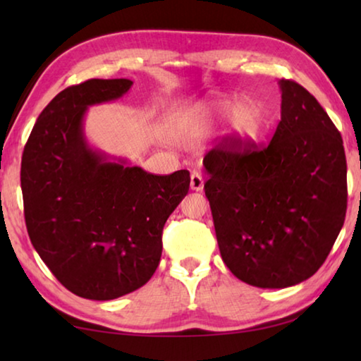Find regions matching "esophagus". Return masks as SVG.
<instances>
[{"label":"esophagus","mask_w":361,"mask_h":361,"mask_svg":"<svg viewBox=\"0 0 361 361\" xmlns=\"http://www.w3.org/2000/svg\"><path fill=\"white\" fill-rule=\"evenodd\" d=\"M191 189L192 191H202L204 189L202 173L197 172V170H194V172L191 173Z\"/></svg>","instance_id":"obj_1"}]
</instances>
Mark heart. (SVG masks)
I'll list each match as a JSON object with an SVG mask.
<instances>
[{"label": "heart", "instance_id": "obj_1", "mask_svg": "<svg viewBox=\"0 0 361 361\" xmlns=\"http://www.w3.org/2000/svg\"><path fill=\"white\" fill-rule=\"evenodd\" d=\"M215 111L221 116L231 114L232 129L242 137H253L261 129L262 116L259 108L250 100H240L235 103L234 100H219L215 105Z\"/></svg>", "mask_w": 361, "mask_h": 361}]
</instances>
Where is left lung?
Returning a JSON list of instances; mask_svg holds the SVG:
<instances>
[{"label": "left lung", "mask_w": 361, "mask_h": 361, "mask_svg": "<svg viewBox=\"0 0 361 361\" xmlns=\"http://www.w3.org/2000/svg\"><path fill=\"white\" fill-rule=\"evenodd\" d=\"M282 119L267 145L224 137L207 152L205 195L234 276L286 288L319 271L347 210L342 137L315 97L280 79Z\"/></svg>", "instance_id": "1"}]
</instances>
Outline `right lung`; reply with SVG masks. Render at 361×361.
I'll use <instances>...</instances> for the list:
<instances>
[{"label":"right lung","mask_w":361,"mask_h":361,"mask_svg":"<svg viewBox=\"0 0 361 361\" xmlns=\"http://www.w3.org/2000/svg\"><path fill=\"white\" fill-rule=\"evenodd\" d=\"M130 79L70 85L42 109L22 156L27 231L75 295L108 301L143 286L162 255V229L189 191V172L152 175L90 148L87 106L124 95Z\"/></svg>","instance_id":"add662e5"}]
</instances>
